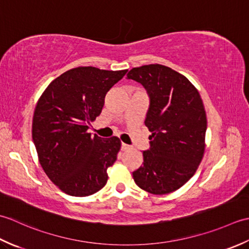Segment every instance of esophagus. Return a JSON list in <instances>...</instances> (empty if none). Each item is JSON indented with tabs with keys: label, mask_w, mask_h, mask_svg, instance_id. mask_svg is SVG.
<instances>
[{
	"label": "esophagus",
	"mask_w": 249,
	"mask_h": 249,
	"mask_svg": "<svg viewBox=\"0 0 249 249\" xmlns=\"http://www.w3.org/2000/svg\"><path fill=\"white\" fill-rule=\"evenodd\" d=\"M121 149H122V151H127V150L130 149V146L128 144H126V143H122Z\"/></svg>",
	"instance_id": "1"
}]
</instances>
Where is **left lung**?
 Wrapping results in <instances>:
<instances>
[{
    "label": "left lung",
    "mask_w": 249,
    "mask_h": 249,
    "mask_svg": "<svg viewBox=\"0 0 249 249\" xmlns=\"http://www.w3.org/2000/svg\"><path fill=\"white\" fill-rule=\"evenodd\" d=\"M127 79L141 83L150 97L144 124L152 135L143 165L133 172L145 192L165 195L182 187L197 171L205 149L206 114L198 89L170 67H135Z\"/></svg>",
    "instance_id": "8db88e82"
}]
</instances>
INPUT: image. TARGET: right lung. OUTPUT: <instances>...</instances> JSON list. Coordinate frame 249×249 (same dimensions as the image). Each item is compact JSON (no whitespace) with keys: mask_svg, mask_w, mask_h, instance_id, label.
<instances>
[{"mask_svg":"<svg viewBox=\"0 0 249 249\" xmlns=\"http://www.w3.org/2000/svg\"><path fill=\"white\" fill-rule=\"evenodd\" d=\"M127 72L80 66L52 81L37 102L32 137L41 167L62 192L86 197L108 181L107 169L121 149L118 137L88 133L100 114L105 96Z\"/></svg>","mask_w":249,"mask_h":249,"instance_id":"add662e5","label":"right lung"}]
</instances>
